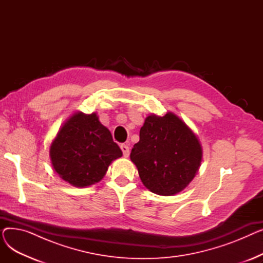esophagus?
<instances>
[{"mask_svg": "<svg viewBox=\"0 0 263 263\" xmlns=\"http://www.w3.org/2000/svg\"><path fill=\"white\" fill-rule=\"evenodd\" d=\"M120 148H121V151H122L123 156L126 157V158L129 157V155H130V148H129V146L126 145V144H122V145H120Z\"/></svg>", "mask_w": 263, "mask_h": 263, "instance_id": "34e87169", "label": "esophagus"}]
</instances>
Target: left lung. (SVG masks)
I'll return each instance as SVG.
<instances>
[{
  "label": "left lung",
  "instance_id": "1",
  "mask_svg": "<svg viewBox=\"0 0 263 263\" xmlns=\"http://www.w3.org/2000/svg\"><path fill=\"white\" fill-rule=\"evenodd\" d=\"M143 184L155 194L172 196L194 179L202 159L195 133L177 115H150L130 155Z\"/></svg>",
  "mask_w": 263,
  "mask_h": 263
}]
</instances>
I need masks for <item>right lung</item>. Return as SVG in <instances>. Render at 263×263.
<instances>
[{"instance_id":"obj_1","label":"right lung","mask_w":263,"mask_h":263,"mask_svg":"<svg viewBox=\"0 0 263 263\" xmlns=\"http://www.w3.org/2000/svg\"><path fill=\"white\" fill-rule=\"evenodd\" d=\"M122 151L96 113H74L60 129L50 147L54 171L77 187L99 182Z\"/></svg>"}]
</instances>
